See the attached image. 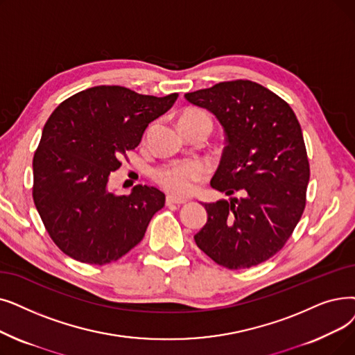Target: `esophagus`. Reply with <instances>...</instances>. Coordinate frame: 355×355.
I'll list each match as a JSON object with an SVG mask.
<instances>
[{
    "instance_id": "1",
    "label": "esophagus",
    "mask_w": 355,
    "mask_h": 355,
    "mask_svg": "<svg viewBox=\"0 0 355 355\" xmlns=\"http://www.w3.org/2000/svg\"><path fill=\"white\" fill-rule=\"evenodd\" d=\"M165 203L169 206V205H184L187 203L186 198H181V197H175V196H166V200Z\"/></svg>"
}]
</instances>
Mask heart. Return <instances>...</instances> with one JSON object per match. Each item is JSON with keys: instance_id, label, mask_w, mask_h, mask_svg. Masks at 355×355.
<instances>
[{"instance_id": "heart-1", "label": "heart", "mask_w": 355, "mask_h": 355, "mask_svg": "<svg viewBox=\"0 0 355 355\" xmlns=\"http://www.w3.org/2000/svg\"><path fill=\"white\" fill-rule=\"evenodd\" d=\"M187 117H207L205 113L190 110L186 112L181 119ZM207 174V168L202 162L189 161V162H173L164 165L153 173V178L164 187L166 191L177 196H187L194 191L196 184L203 180Z\"/></svg>"}]
</instances>
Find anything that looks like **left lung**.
Segmentation results:
<instances>
[{
  "instance_id": "left-lung-1",
  "label": "left lung",
  "mask_w": 355,
  "mask_h": 355,
  "mask_svg": "<svg viewBox=\"0 0 355 355\" xmlns=\"http://www.w3.org/2000/svg\"><path fill=\"white\" fill-rule=\"evenodd\" d=\"M216 116L226 135L210 186L241 197L205 203L197 246L229 270L250 268L279 252L299 223L311 169L299 120L272 91L248 80L187 92Z\"/></svg>"
}]
</instances>
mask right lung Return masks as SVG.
<instances>
[{
  "label": "right lung",
  "mask_w": 355,
  "mask_h": 355,
  "mask_svg": "<svg viewBox=\"0 0 355 355\" xmlns=\"http://www.w3.org/2000/svg\"><path fill=\"white\" fill-rule=\"evenodd\" d=\"M177 97L98 85L76 92L51 114L33 157V200L64 254L104 266L142 241L165 194L139 184L120 196L107 184L120 158L141 144L149 123L171 109Z\"/></svg>",
  "instance_id": "right-lung-1"
}]
</instances>
